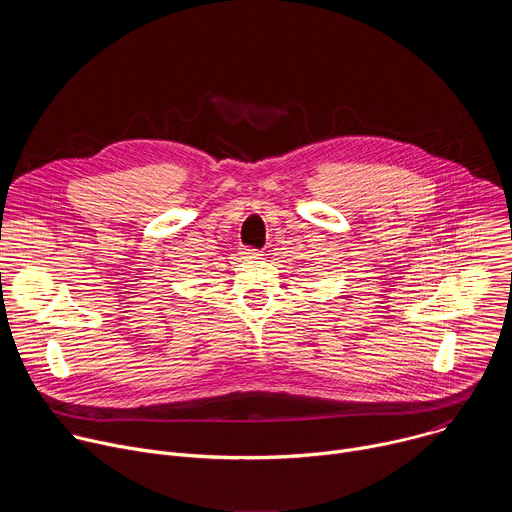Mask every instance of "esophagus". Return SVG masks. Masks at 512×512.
I'll return each instance as SVG.
<instances>
[{"label": "esophagus", "mask_w": 512, "mask_h": 512, "mask_svg": "<svg viewBox=\"0 0 512 512\" xmlns=\"http://www.w3.org/2000/svg\"><path fill=\"white\" fill-rule=\"evenodd\" d=\"M239 255H241L243 259H247V261H253V259H261V251H257V249H251V247H247V249H241V251H239Z\"/></svg>", "instance_id": "esophagus-1"}]
</instances>
